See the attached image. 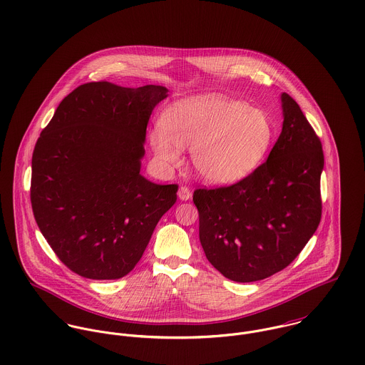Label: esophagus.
<instances>
[{
    "mask_svg": "<svg viewBox=\"0 0 365 365\" xmlns=\"http://www.w3.org/2000/svg\"><path fill=\"white\" fill-rule=\"evenodd\" d=\"M178 197H179L180 200H183V202L190 200V197H192L190 189L186 187V186H180V187H179V192H178Z\"/></svg>",
    "mask_w": 365,
    "mask_h": 365,
    "instance_id": "obj_1",
    "label": "esophagus"
}]
</instances>
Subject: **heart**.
Masks as SVG:
<instances>
[{
  "mask_svg": "<svg viewBox=\"0 0 365 365\" xmlns=\"http://www.w3.org/2000/svg\"><path fill=\"white\" fill-rule=\"evenodd\" d=\"M148 140L160 166H176L180 148L190 146L193 169L203 180L231 185L262 163L274 125L259 108L220 94H200L172 104Z\"/></svg>",
  "mask_w": 365,
  "mask_h": 365,
  "instance_id": "b5f03b06",
  "label": "heart"
}]
</instances>
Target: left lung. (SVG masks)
I'll list each match as a JSON object with an SVG mask.
<instances>
[{"label":"left lung","instance_id":"8db88e82","mask_svg":"<svg viewBox=\"0 0 365 365\" xmlns=\"http://www.w3.org/2000/svg\"><path fill=\"white\" fill-rule=\"evenodd\" d=\"M267 162L242 180L197 189L199 237L209 262L235 282L265 279L299 255L322 217V143L289 94Z\"/></svg>","mask_w":365,"mask_h":365}]
</instances>
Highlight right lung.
<instances>
[{
    "mask_svg": "<svg viewBox=\"0 0 365 365\" xmlns=\"http://www.w3.org/2000/svg\"><path fill=\"white\" fill-rule=\"evenodd\" d=\"M168 88L108 81L62 100L32 155L31 203L58 258L88 279H120L141 259L178 185L145 179L149 117Z\"/></svg>",
    "mask_w": 365,
    "mask_h": 365,
    "instance_id": "obj_1",
    "label": "right lung"
}]
</instances>
